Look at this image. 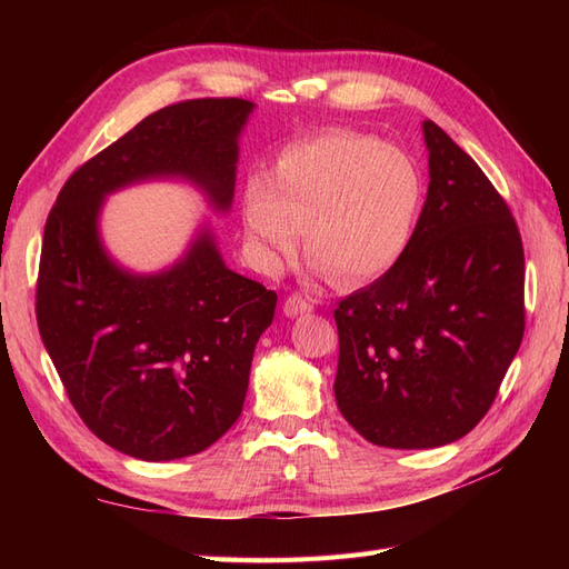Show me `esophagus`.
<instances>
[{"instance_id":"obj_1","label":"esophagus","mask_w":569,"mask_h":569,"mask_svg":"<svg viewBox=\"0 0 569 569\" xmlns=\"http://www.w3.org/2000/svg\"><path fill=\"white\" fill-rule=\"evenodd\" d=\"M313 306H316V299H313V297L289 295V297L284 299V313H287L289 318H295V316H301V313L313 311Z\"/></svg>"}]
</instances>
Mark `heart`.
Returning <instances> with one entry per match:
<instances>
[{
    "label": "heart",
    "mask_w": 569,
    "mask_h": 569,
    "mask_svg": "<svg viewBox=\"0 0 569 569\" xmlns=\"http://www.w3.org/2000/svg\"><path fill=\"white\" fill-rule=\"evenodd\" d=\"M425 206L416 159L356 130H322L284 144L270 176L244 184L247 234L266 261L306 247L339 284H363L401 261Z\"/></svg>",
    "instance_id": "1"
}]
</instances>
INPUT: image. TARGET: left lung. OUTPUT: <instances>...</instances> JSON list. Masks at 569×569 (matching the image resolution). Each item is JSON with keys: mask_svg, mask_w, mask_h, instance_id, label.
I'll use <instances>...</instances> for the list:
<instances>
[{"mask_svg": "<svg viewBox=\"0 0 569 569\" xmlns=\"http://www.w3.org/2000/svg\"><path fill=\"white\" fill-rule=\"evenodd\" d=\"M429 189L412 244L341 299L335 396L360 437L435 449L487 416L525 335V249L506 199L425 120Z\"/></svg>", "mask_w": 569, "mask_h": 569, "instance_id": "1", "label": "left lung"}]
</instances>
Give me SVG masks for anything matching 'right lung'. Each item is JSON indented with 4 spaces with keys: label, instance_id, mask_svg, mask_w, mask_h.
Masks as SVG:
<instances>
[{
    "label": "right lung",
    "instance_id": "right-lung-1",
    "mask_svg": "<svg viewBox=\"0 0 569 569\" xmlns=\"http://www.w3.org/2000/svg\"><path fill=\"white\" fill-rule=\"evenodd\" d=\"M251 109L237 97L163 107L84 161L47 216L40 337L80 420L132 458L194 456L228 432L278 295L226 268L209 234L168 272L118 270L97 237L101 199L134 180L184 176L228 209Z\"/></svg>",
    "mask_w": 569,
    "mask_h": 569
}]
</instances>
